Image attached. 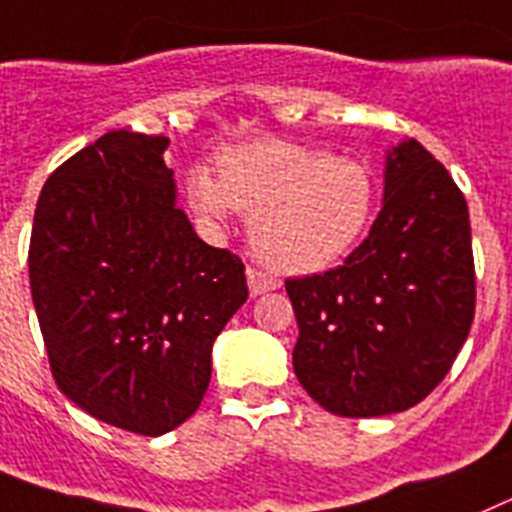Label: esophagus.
Here are the masks:
<instances>
[{"mask_svg":"<svg viewBox=\"0 0 512 512\" xmlns=\"http://www.w3.org/2000/svg\"><path fill=\"white\" fill-rule=\"evenodd\" d=\"M247 283H250V293L252 296H260L265 291H275V288L281 286V281L275 278V275L265 273L260 268H247Z\"/></svg>","mask_w":512,"mask_h":512,"instance_id":"1","label":"esophagus"}]
</instances>
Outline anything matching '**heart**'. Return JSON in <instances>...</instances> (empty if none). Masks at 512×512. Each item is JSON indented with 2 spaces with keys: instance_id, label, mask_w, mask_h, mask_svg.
Returning <instances> with one entry per match:
<instances>
[{
  "instance_id": "obj_1",
  "label": "heart",
  "mask_w": 512,
  "mask_h": 512,
  "mask_svg": "<svg viewBox=\"0 0 512 512\" xmlns=\"http://www.w3.org/2000/svg\"><path fill=\"white\" fill-rule=\"evenodd\" d=\"M188 198L208 221L250 216L252 250L283 273L330 268L361 242L376 180L361 162L288 141H255L219 157V177L193 167Z\"/></svg>"
}]
</instances>
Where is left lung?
Listing matches in <instances>:
<instances>
[{"label": "left lung", "mask_w": 512, "mask_h": 512, "mask_svg": "<svg viewBox=\"0 0 512 512\" xmlns=\"http://www.w3.org/2000/svg\"><path fill=\"white\" fill-rule=\"evenodd\" d=\"M293 371L340 417L415 407L446 379L477 306L466 198L420 141L386 157L384 208L337 268L288 278Z\"/></svg>", "instance_id": "1"}]
</instances>
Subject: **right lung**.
Masks as SVG:
<instances>
[{
    "label": "right lung",
    "instance_id": "obj_1",
    "mask_svg": "<svg viewBox=\"0 0 512 512\" xmlns=\"http://www.w3.org/2000/svg\"><path fill=\"white\" fill-rule=\"evenodd\" d=\"M167 136L108 131L51 172L30 234V293L56 386L136 435L188 420L213 340L247 301L244 262L175 206Z\"/></svg>",
    "mask_w": 512,
    "mask_h": 512
}]
</instances>
